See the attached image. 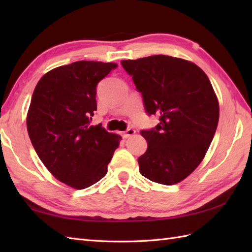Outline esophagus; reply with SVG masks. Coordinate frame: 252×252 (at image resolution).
<instances>
[{"mask_svg": "<svg viewBox=\"0 0 252 252\" xmlns=\"http://www.w3.org/2000/svg\"><path fill=\"white\" fill-rule=\"evenodd\" d=\"M133 134H135V130H133V129H127L126 132H123L122 133V137L123 138H129L130 136H132Z\"/></svg>", "mask_w": 252, "mask_h": 252, "instance_id": "obj_1", "label": "esophagus"}]
</instances>
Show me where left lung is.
Returning <instances> with one entry per match:
<instances>
[{
	"label": "left lung",
	"instance_id": "left-lung-1",
	"mask_svg": "<svg viewBox=\"0 0 252 252\" xmlns=\"http://www.w3.org/2000/svg\"><path fill=\"white\" fill-rule=\"evenodd\" d=\"M159 123L142 130L147 151L137 159L146 179L163 185L184 180L205 157L219 122V103L207 74L195 63L167 55L121 61Z\"/></svg>",
	"mask_w": 252,
	"mask_h": 252
}]
</instances>
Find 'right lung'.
Instances as JSON below:
<instances>
[{
	"label": "right lung",
	"instance_id": "1",
	"mask_svg": "<svg viewBox=\"0 0 252 252\" xmlns=\"http://www.w3.org/2000/svg\"><path fill=\"white\" fill-rule=\"evenodd\" d=\"M114 63L80 61L57 67L40 79L32 94L27 129L37 156L63 183L83 189L107 173L120 136L101 125L90 126L96 87Z\"/></svg>",
	"mask_w": 252,
	"mask_h": 252
}]
</instances>
